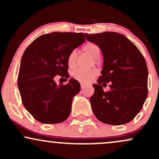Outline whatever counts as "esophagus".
<instances>
[{"label":"esophagus","instance_id":"34e87169","mask_svg":"<svg viewBox=\"0 0 159 159\" xmlns=\"http://www.w3.org/2000/svg\"><path fill=\"white\" fill-rule=\"evenodd\" d=\"M85 84H81V89H84V87H85Z\"/></svg>","mask_w":159,"mask_h":159}]
</instances>
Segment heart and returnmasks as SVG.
Wrapping results in <instances>:
<instances>
[{"instance_id": "b5f03b06", "label": "heart", "mask_w": 159, "mask_h": 159, "mask_svg": "<svg viewBox=\"0 0 159 159\" xmlns=\"http://www.w3.org/2000/svg\"><path fill=\"white\" fill-rule=\"evenodd\" d=\"M83 51L92 57L96 58L95 62L97 63V59L100 55V48L96 43H89L84 45ZM76 58H77V54L75 51H72L67 57V64L69 67L75 66L76 63ZM96 75V71L95 69H91L88 71L77 70L73 72L72 76L75 80L81 82V83H89L92 81Z\"/></svg>"}]
</instances>
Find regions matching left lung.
<instances>
[{
    "label": "left lung",
    "instance_id": "obj_1",
    "mask_svg": "<svg viewBox=\"0 0 159 159\" xmlns=\"http://www.w3.org/2000/svg\"><path fill=\"white\" fill-rule=\"evenodd\" d=\"M103 54L102 75L90 101L96 117L109 125H123L135 117L148 95V69L143 54L128 38L115 32L87 34ZM110 84V90L102 87Z\"/></svg>",
    "mask_w": 159,
    "mask_h": 159
}]
</instances>
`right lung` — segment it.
<instances>
[{
    "mask_svg": "<svg viewBox=\"0 0 159 159\" xmlns=\"http://www.w3.org/2000/svg\"><path fill=\"white\" fill-rule=\"evenodd\" d=\"M86 34L53 32L43 34L25 49L21 60L18 87L23 105L42 123L65 121L71 112L72 98L80 84L71 78L57 85L56 75L69 78L67 57L85 41Z\"/></svg>",
    "mask_w": 159,
    "mask_h": 159,
    "instance_id": "right-lung-1",
    "label": "right lung"
}]
</instances>
